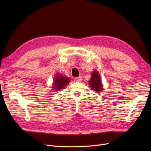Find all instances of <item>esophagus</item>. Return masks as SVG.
<instances>
[{
    "mask_svg": "<svg viewBox=\"0 0 151 151\" xmlns=\"http://www.w3.org/2000/svg\"><path fill=\"white\" fill-rule=\"evenodd\" d=\"M82 80L83 79H82V77H81V76H79L78 77H76V78L75 79V81L76 82H81Z\"/></svg>",
    "mask_w": 151,
    "mask_h": 151,
    "instance_id": "34e87169",
    "label": "esophagus"
}]
</instances>
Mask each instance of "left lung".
<instances>
[{
    "label": "left lung",
    "mask_w": 151,
    "mask_h": 151,
    "mask_svg": "<svg viewBox=\"0 0 151 151\" xmlns=\"http://www.w3.org/2000/svg\"><path fill=\"white\" fill-rule=\"evenodd\" d=\"M89 84L91 89L97 93H100L102 91L103 85L101 83L100 75L98 71L94 70L91 74V79L89 81Z\"/></svg>",
    "instance_id": "obj_1"
}]
</instances>
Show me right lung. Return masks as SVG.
Returning <instances> with one entry per match:
<instances>
[{
    "instance_id": "right-lung-1",
    "label": "right lung",
    "mask_w": 151,
    "mask_h": 151,
    "mask_svg": "<svg viewBox=\"0 0 151 151\" xmlns=\"http://www.w3.org/2000/svg\"><path fill=\"white\" fill-rule=\"evenodd\" d=\"M70 79L68 77L62 76L60 74H58L55 76L53 79V90L55 91H58L63 89L69 83Z\"/></svg>"
}]
</instances>
